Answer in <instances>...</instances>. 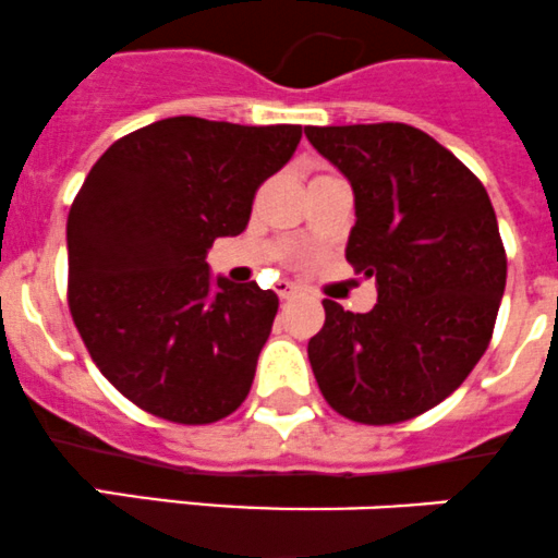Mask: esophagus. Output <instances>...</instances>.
<instances>
[{"instance_id":"1","label":"esophagus","mask_w":558,"mask_h":558,"mask_svg":"<svg viewBox=\"0 0 558 558\" xmlns=\"http://www.w3.org/2000/svg\"><path fill=\"white\" fill-rule=\"evenodd\" d=\"M296 291H300V289H296L294 283H289V280H280V283H278V296H280V300H291V296H294Z\"/></svg>"}]
</instances>
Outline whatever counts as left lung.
<instances>
[{
	"label": "left lung",
	"instance_id": "left-lung-1",
	"mask_svg": "<svg viewBox=\"0 0 558 558\" xmlns=\"http://www.w3.org/2000/svg\"><path fill=\"white\" fill-rule=\"evenodd\" d=\"M354 191L345 262L376 278L367 313L324 300L307 343L338 414L395 425L456 392L485 354L507 283L499 223L483 182L403 122L305 128Z\"/></svg>",
	"mask_w": 558,
	"mask_h": 558
}]
</instances>
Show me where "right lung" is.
Here are the masks:
<instances>
[{
	"mask_svg": "<svg viewBox=\"0 0 558 558\" xmlns=\"http://www.w3.org/2000/svg\"><path fill=\"white\" fill-rule=\"evenodd\" d=\"M300 124L169 117L122 135L68 215V305L102 376L149 414L218 423L251 392L278 294L209 275L207 251L251 220Z\"/></svg>",
	"mask_w": 558,
	"mask_h": 558,
	"instance_id": "1",
	"label": "right lung"
}]
</instances>
